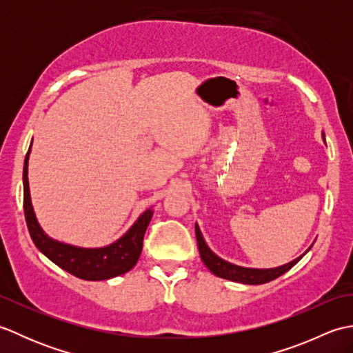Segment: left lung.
<instances>
[{
	"mask_svg": "<svg viewBox=\"0 0 353 353\" xmlns=\"http://www.w3.org/2000/svg\"><path fill=\"white\" fill-rule=\"evenodd\" d=\"M321 137H323V141H325V133H321ZM196 236H197L200 258H201V261H203V264L209 270H211L215 276L223 277V279H228V281L247 283V285L265 283V282L276 279V277L282 276L283 273H287L291 267H294L297 262L305 256V253L311 249L310 247V249L306 250L302 256H299L294 261H291V262H288V264H283L281 267L249 268V267L235 265V264H232V262H228V261L221 259L220 256H216V254L208 247L206 241L203 239V235H201V232L199 229V224H196Z\"/></svg>",
	"mask_w": 353,
	"mask_h": 353,
	"instance_id": "1",
	"label": "left lung"
}]
</instances>
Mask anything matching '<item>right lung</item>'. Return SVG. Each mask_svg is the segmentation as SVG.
I'll return each instance as SVG.
<instances>
[{
  "label": "right lung",
  "mask_w": 353,
  "mask_h": 353,
  "mask_svg": "<svg viewBox=\"0 0 353 353\" xmlns=\"http://www.w3.org/2000/svg\"><path fill=\"white\" fill-rule=\"evenodd\" d=\"M30 150H32V145H30ZM30 150L26 156L24 174H22V181H24V214L30 236H32L37 249L56 265L63 268L65 272L85 281L110 279V277L127 273L137 265L142 252V239H144L148 223L153 216V209H147L121 238L106 247L83 249V247L56 241L42 230L33 211L28 188Z\"/></svg>",
  "instance_id": "add662e5"
}]
</instances>
